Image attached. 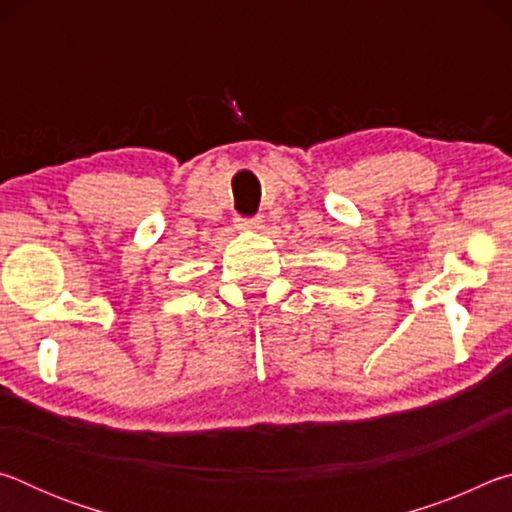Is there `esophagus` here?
I'll use <instances>...</instances> for the list:
<instances>
[{"instance_id":"34e87169","label":"esophagus","mask_w":512,"mask_h":512,"mask_svg":"<svg viewBox=\"0 0 512 512\" xmlns=\"http://www.w3.org/2000/svg\"><path fill=\"white\" fill-rule=\"evenodd\" d=\"M239 230H259L262 228V219L259 216H239L235 221Z\"/></svg>"}]
</instances>
